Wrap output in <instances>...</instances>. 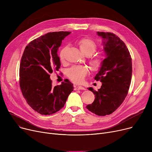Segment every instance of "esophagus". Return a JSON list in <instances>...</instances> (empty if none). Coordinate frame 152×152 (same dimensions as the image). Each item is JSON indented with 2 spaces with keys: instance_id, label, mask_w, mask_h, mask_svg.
<instances>
[{
  "instance_id": "1",
  "label": "esophagus",
  "mask_w": 152,
  "mask_h": 152,
  "mask_svg": "<svg viewBox=\"0 0 152 152\" xmlns=\"http://www.w3.org/2000/svg\"><path fill=\"white\" fill-rule=\"evenodd\" d=\"M86 89L84 87L82 86H74V90L77 91V90H85Z\"/></svg>"
}]
</instances>
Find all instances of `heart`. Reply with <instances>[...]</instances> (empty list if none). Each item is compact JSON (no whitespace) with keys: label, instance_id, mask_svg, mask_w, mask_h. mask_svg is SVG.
Here are the masks:
<instances>
[{"label":"heart","instance_id":"heart-1","mask_svg":"<svg viewBox=\"0 0 152 152\" xmlns=\"http://www.w3.org/2000/svg\"><path fill=\"white\" fill-rule=\"evenodd\" d=\"M77 45L81 51L86 56H91L97 50V45L92 39L89 37H84L79 39ZM67 46L61 50L59 58L61 61L65 60V52ZM103 58L102 55H95L89 60L91 68L94 70L99 69L103 63ZM88 68L84 66H75L69 68L67 71V75L71 80L75 83H80L83 81L85 76L88 73Z\"/></svg>","mask_w":152,"mask_h":152}]
</instances>
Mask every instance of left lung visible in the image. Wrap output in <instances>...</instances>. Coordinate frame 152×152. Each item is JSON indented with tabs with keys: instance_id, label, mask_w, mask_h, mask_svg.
I'll return each mask as SVG.
<instances>
[{
	"instance_id": "obj_1",
	"label": "left lung",
	"mask_w": 152,
	"mask_h": 152,
	"mask_svg": "<svg viewBox=\"0 0 152 152\" xmlns=\"http://www.w3.org/2000/svg\"><path fill=\"white\" fill-rule=\"evenodd\" d=\"M97 34L103 39L107 55L94 79L102 85L97 91L87 88L95 98L86 107L95 115L105 116L113 113L127 96L132 77V58L126 44L115 34L99 31Z\"/></svg>"
}]
</instances>
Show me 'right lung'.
Returning <instances> with one entry per match:
<instances>
[{
	"mask_svg": "<svg viewBox=\"0 0 152 152\" xmlns=\"http://www.w3.org/2000/svg\"><path fill=\"white\" fill-rule=\"evenodd\" d=\"M71 32L49 33L30 42L20 65V86L28 104L37 113L49 115L65 105L73 84L68 81L53 87L50 74L61 63L57 52L62 40ZM66 82V81H65Z\"/></svg>",
	"mask_w": 152,
	"mask_h": 152,
	"instance_id": "1",
	"label": "right lung"
}]
</instances>
